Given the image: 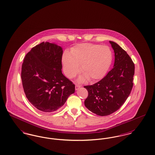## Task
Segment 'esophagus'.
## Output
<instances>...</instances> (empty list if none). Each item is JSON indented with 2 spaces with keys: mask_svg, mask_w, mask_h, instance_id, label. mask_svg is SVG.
I'll list each match as a JSON object with an SVG mask.
<instances>
[{
  "mask_svg": "<svg viewBox=\"0 0 155 155\" xmlns=\"http://www.w3.org/2000/svg\"><path fill=\"white\" fill-rule=\"evenodd\" d=\"M81 86L79 84H76L75 85V90H78L80 88H81Z\"/></svg>",
  "mask_w": 155,
  "mask_h": 155,
  "instance_id": "34e87169",
  "label": "esophagus"
}]
</instances>
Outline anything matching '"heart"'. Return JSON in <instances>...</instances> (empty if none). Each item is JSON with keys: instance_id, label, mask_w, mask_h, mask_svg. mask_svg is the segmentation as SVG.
I'll list each match as a JSON object with an SVG mask.
<instances>
[{"instance_id": "heart-1", "label": "heart", "mask_w": 155, "mask_h": 155, "mask_svg": "<svg viewBox=\"0 0 155 155\" xmlns=\"http://www.w3.org/2000/svg\"><path fill=\"white\" fill-rule=\"evenodd\" d=\"M112 61L110 49L105 46L92 44H81L74 46L70 53L64 52L62 63L64 73L70 78L79 72L81 81L87 79L91 82L102 78L106 73Z\"/></svg>"}]
</instances>
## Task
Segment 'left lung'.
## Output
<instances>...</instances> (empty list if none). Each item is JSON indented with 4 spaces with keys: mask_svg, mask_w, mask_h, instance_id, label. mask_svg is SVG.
Wrapping results in <instances>:
<instances>
[{
    "mask_svg": "<svg viewBox=\"0 0 155 155\" xmlns=\"http://www.w3.org/2000/svg\"><path fill=\"white\" fill-rule=\"evenodd\" d=\"M114 52L113 68L101 81L84 87L88 95L84 104L98 116H108L118 110L130 95L133 87L134 63L116 42L110 41Z\"/></svg>",
    "mask_w": 155,
    "mask_h": 155,
    "instance_id": "8db88e82",
    "label": "left lung"
}]
</instances>
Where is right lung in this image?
Returning <instances> with one entry per match:
<instances>
[{
  "mask_svg": "<svg viewBox=\"0 0 155 155\" xmlns=\"http://www.w3.org/2000/svg\"><path fill=\"white\" fill-rule=\"evenodd\" d=\"M62 48L43 42L25 56L21 77L25 96L38 110L50 113L61 107L74 94L75 85L62 74Z\"/></svg>",
  "mask_w": 155,
  "mask_h": 155,
  "instance_id": "add662e5",
  "label": "right lung"
}]
</instances>
